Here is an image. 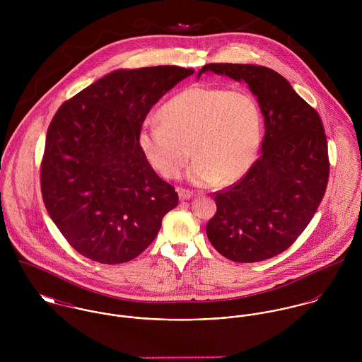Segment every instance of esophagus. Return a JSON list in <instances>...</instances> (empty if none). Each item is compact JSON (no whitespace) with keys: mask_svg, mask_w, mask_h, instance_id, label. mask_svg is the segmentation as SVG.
Returning <instances> with one entry per match:
<instances>
[{"mask_svg":"<svg viewBox=\"0 0 362 362\" xmlns=\"http://www.w3.org/2000/svg\"><path fill=\"white\" fill-rule=\"evenodd\" d=\"M194 197V192L188 191V189H178V198L180 201H188Z\"/></svg>","mask_w":362,"mask_h":362,"instance_id":"obj_1","label":"esophagus"}]
</instances>
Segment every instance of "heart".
<instances>
[{"mask_svg":"<svg viewBox=\"0 0 362 362\" xmlns=\"http://www.w3.org/2000/svg\"><path fill=\"white\" fill-rule=\"evenodd\" d=\"M161 122L148 118L138 132L146 161L167 178L180 177L191 152L188 170L195 185L233 184L257 160L263 117L257 98L247 89L191 86L160 108Z\"/></svg>","mask_w":362,"mask_h":362,"instance_id":"1","label":"heart"}]
</instances>
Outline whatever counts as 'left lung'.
<instances>
[{
    "instance_id": "1",
    "label": "left lung",
    "mask_w": 362,
    "mask_h": 362,
    "mask_svg": "<svg viewBox=\"0 0 362 362\" xmlns=\"http://www.w3.org/2000/svg\"><path fill=\"white\" fill-rule=\"evenodd\" d=\"M207 71L248 83L264 121L260 157L227 189L216 192L209 241L224 258H273L301 235L329 180L327 141L317 111L276 71L252 64H206Z\"/></svg>"
}]
</instances>
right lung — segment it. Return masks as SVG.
<instances>
[{"mask_svg": "<svg viewBox=\"0 0 362 362\" xmlns=\"http://www.w3.org/2000/svg\"><path fill=\"white\" fill-rule=\"evenodd\" d=\"M194 74L175 65L118 69L61 104L47 129L40 182L46 209L86 258L124 263L156 238L178 205L138 145L148 112Z\"/></svg>", "mask_w": 362, "mask_h": 362, "instance_id": "add662e5", "label": "right lung"}]
</instances>
